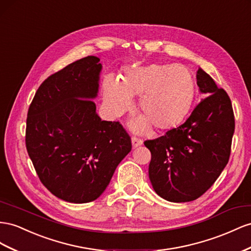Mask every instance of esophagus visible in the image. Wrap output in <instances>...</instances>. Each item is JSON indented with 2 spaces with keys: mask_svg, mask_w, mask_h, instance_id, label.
Returning <instances> with one entry per match:
<instances>
[{
  "mask_svg": "<svg viewBox=\"0 0 251 251\" xmlns=\"http://www.w3.org/2000/svg\"><path fill=\"white\" fill-rule=\"evenodd\" d=\"M142 141L141 139H139V138H137V137H132V146H133V148H137V147H139V146H141L142 145Z\"/></svg>",
  "mask_w": 251,
  "mask_h": 251,
  "instance_id": "34e87169",
  "label": "esophagus"
}]
</instances>
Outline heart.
I'll list each match as a JSON object with an SVG mask.
<instances>
[{
    "mask_svg": "<svg viewBox=\"0 0 251 251\" xmlns=\"http://www.w3.org/2000/svg\"><path fill=\"white\" fill-rule=\"evenodd\" d=\"M104 101L114 115L131 106V97L140 96L142 116L137 126L152 125L168 130L179 125L191 109L195 95L190 71L179 64H150L127 69L120 81L107 76L103 82Z\"/></svg>",
    "mask_w": 251,
    "mask_h": 251,
    "instance_id": "heart-1",
    "label": "heart"
}]
</instances>
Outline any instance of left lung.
Returning <instances> with one entry per match:
<instances>
[{
  "mask_svg": "<svg viewBox=\"0 0 251 251\" xmlns=\"http://www.w3.org/2000/svg\"><path fill=\"white\" fill-rule=\"evenodd\" d=\"M200 92L207 96L185 124L164 136L146 140L151 152L149 178L160 198L173 202L199 199L228 164L234 133V115L227 93L201 67Z\"/></svg>",
  "mask_w": 251,
  "mask_h": 251,
  "instance_id": "left-lung-1",
  "label": "left lung"
}]
</instances>
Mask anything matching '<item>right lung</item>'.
<instances>
[{"instance_id": "obj_1", "label": "right lung", "mask_w": 251, "mask_h": 251, "mask_svg": "<svg viewBox=\"0 0 251 251\" xmlns=\"http://www.w3.org/2000/svg\"><path fill=\"white\" fill-rule=\"evenodd\" d=\"M99 61L87 56L50 76L27 114L26 149L40 180L74 204L98 199L132 149L124 126L96 113Z\"/></svg>"}]
</instances>
